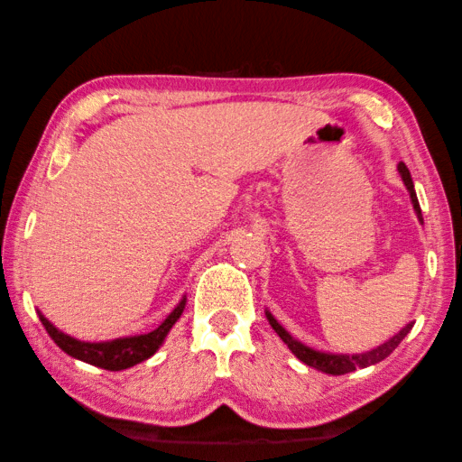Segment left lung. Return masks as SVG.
Here are the masks:
<instances>
[{
  "instance_id": "1",
  "label": "left lung",
  "mask_w": 462,
  "mask_h": 462,
  "mask_svg": "<svg viewBox=\"0 0 462 462\" xmlns=\"http://www.w3.org/2000/svg\"><path fill=\"white\" fill-rule=\"evenodd\" d=\"M398 171L402 175V180H404V183H406V188L410 191V198H412V204H414L416 214L422 220V209H420V204H418V198H416V191H414V183H412V178H410L408 167L404 163H398ZM266 317H268V323H271V327L276 331V335H279V337L284 343H287L289 349L300 359V362L315 367V370H321L325 374H331V375H343V374L354 372L356 367H367V365H374L377 362H382V359L388 357L392 351L400 346V341L406 337V335L410 333V329H412V323H408L404 329L393 335L392 339L382 343L380 347H375L372 351H365V354L333 356V354H323V351H315L311 347L303 346V343H300V341L292 339L291 335L282 329V325L276 323V319L268 311H266Z\"/></svg>"
}]
</instances>
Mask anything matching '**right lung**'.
<instances>
[{
	"mask_svg": "<svg viewBox=\"0 0 462 462\" xmlns=\"http://www.w3.org/2000/svg\"><path fill=\"white\" fill-rule=\"evenodd\" d=\"M183 307H186V299L173 309V313L165 319V321L145 335H135V337H123V339H113V341H103V343H88V341H79L70 337V335H64L58 331L56 327L48 321V319L40 313V321L44 325L50 337L66 354L80 359V362H87L90 365L103 367V370L119 372L127 370V367L145 362L151 356L155 354L162 346L163 339L167 337L171 327L178 321L180 315L183 313Z\"/></svg>",
	"mask_w": 462,
	"mask_h": 462,
	"instance_id": "add662e5",
	"label": "right lung"
}]
</instances>
